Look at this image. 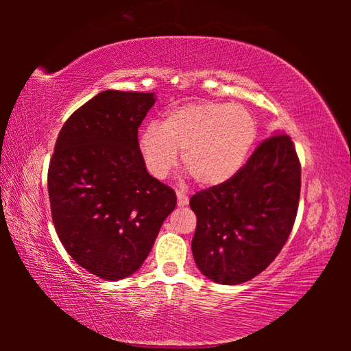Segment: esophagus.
I'll return each mask as SVG.
<instances>
[{"label": "esophagus", "mask_w": 351, "mask_h": 351, "mask_svg": "<svg viewBox=\"0 0 351 351\" xmlns=\"http://www.w3.org/2000/svg\"><path fill=\"white\" fill-rule=\"evenodd\" d=\"M176 197H178V206H185L189 205V196L182 191H176Z\"/></svg>", "instance_id": "obj_1"}]
</instances>
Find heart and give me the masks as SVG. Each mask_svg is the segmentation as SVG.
<instances>
[{"label":"heart","instance_id":"heart-1","mask_svg":"<svg viewBox=\"0 0 351 351\" xmlns=\"http://www.w3.org/2000/svg\"><path fill=\"white\" fill-rule=\"evenodd\" d=\"M256 134V121L247 108L193 102L169 110L160 123H149L138 138V152L149 175L164 180L180 151L195 182L211 189L238 175Z\"/></svg>","mask_w":351,"mask_h":351}]
</instances>
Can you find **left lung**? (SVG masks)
Segmentation results:
<instances>
[{
	"label": "left lung",
	"instance_id": "left-lung-1",
	"mask_svg": "<svg viewBox=\"0 0 351 351\" xmlns=\"http://www.w3.org/2000/svg\"><path fill=\"white\" fill-rule=\"evenodd\" d=\"M300 175L293 141L276 131L232 180L190 199L197 217L191 250L204 276L238 285L273 263L294 225Z\"/></svg>",
	"mask_w": 351,
	"mask_h": 351
}]
</instances>
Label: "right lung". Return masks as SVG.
Listing matches in <instances>:
<instances>
[{
  "mask_svg": "<svg viewBox=\"0 0 351 351\" xmlns=\"http://www.w3.org/2000/svg\"><path fill=\"white\" fill-rule=\"evenodd\" d=\"M155 93L101 92L58 134L48 169L52 221L66 252L98 278L121 280L145 263L176 195L138 152Z\"/></svg>",
  "mask_w": 351,
  "mask_h": 351,
  "instance_id": "1",
  "label": "right lung"
}]
</instances>
